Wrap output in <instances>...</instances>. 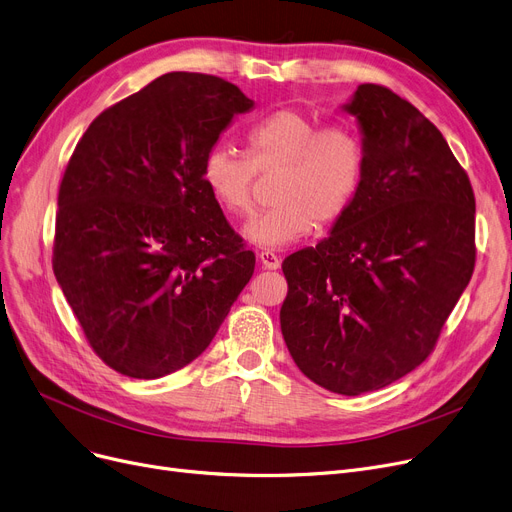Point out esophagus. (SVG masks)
I'll use <instances>...</instances> for the list:
<instances>
[{
  "instance_id": "1",
  "label": "esophagus",
  "mask_w": 512,
  "mask_h": 512,
  "mask_svg": "<svg viewBox=\"0 0 512 512\" xmlns=\"http://www.w3.org/2000/svg\"><path fill=\"white\" fill-rule=\"evenodd\" d=\"M259 263L265 270H278L280 268V257L274 251H261L259 253Z\"/></svg>"
}]
</instances>
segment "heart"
<instances>
[{
	"label": "heart",
	"mask_w": 512,
	"mask_h": 512,
	"mask_svg": "<svg viewBox=\"0 0 512 512\" xmlns=\"http://www.w3.org/2000/svg\"><path fill=\"white\" fill-rule=\"evenodd\" d=\"M272 209L244 226L261 249H280L318 226L343 217L364 173L360 133L345 123L320 125L297 108H280L247 133V154L213 146L203 161V182L215 203L234 217L253 207L257 173L278 171Z\"/></svg>",
	"instance_id": "b5f03b06"
}]
</instances>
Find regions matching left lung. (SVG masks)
Segmentation results:
<instances>
[{"label": "left lung", "instance_id": "obj_1", "mask_svg": "<svg viewBox=\"0 0 512 512\" xmlns=\"http://www.w3.org/2000/svg\"><path fill=\"white\" fill-rule=\"evenodd\" d=\"M364 173L330 236L288 255L280 309L299 370L341 395L376 391L429 358L475 270V194L441 131L364 83Z\"/></svg>", "mask_w": 512, "mask_h": 512}]
</instances>
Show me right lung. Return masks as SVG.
Segmentation results:
<instances>
[{
    "label": "right lung",
    "mask_w": 512,
    "mask_h": 512,
    "mask_svg": "<svg viewBox=\"0 0 512 512\" xmlns=\"http://www.w3.org/2000/svg\"><path fill=\"white\" fill-rule=\"evenodd\" d=\"M253 100L226 79L167 73L100 113L58 192L54 276L98 358L161 379L213 341L255 253L203 182V161Z\"/></svg>",
    "instance_id": "obj_1"
}]
</instances>
